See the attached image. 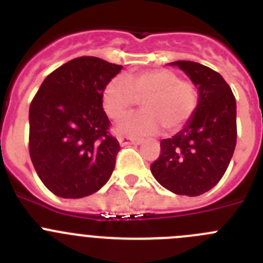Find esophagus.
Masks as SVG:
<instances>
[{"mask_svg":"<svg viewBox=\"0 0 263 263\" xmlns=\"http://www.w3.org/2000/svg\"><path fill=\"white\" fill-rule=\"evenodd\" d=\"M118 142H120L121 146L141 145V143H142V139H136V138H130V137L121 136V137H118Z\"/></svg>","mask_w":263,"mask_h":263,"instance_id":"1","label":"esophagus"}]
</instances>
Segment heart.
<instances>
[{
	"instance_id": "b5f03b06",
	"label": "heart",
	"mask_w": 263,
	"mask_h": 263,
	"mask_svg": "<svg viewBox=\"0 0 263 263\" xmlns=\"http://www.w3.org/2000/svg\"><path fill=\"white\" fill-rule=\"evenodd\" d=\"M103 106L113 120L124 117L142 100L143 110L129 116L117 125L118 133L133 137H148L180 130L191 120L197 108V89L190 81L180 80L168 69H150L127 75L115 76L103 89Z\"/></svg>"
}]
</instances>
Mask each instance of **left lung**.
<instances>
[{
	"label": "left lung",
	"mask_w": 263,
	"mask_h": 263,
	"mask_svg": "<svg viewBox=\"0 0 263 263\" xmlns=\"http://www.w3.org/2000/svg\"><path fill=\"white\" fill-rule=\"evenodd\" d=\"M184 72L199 92L194 116L173 138L160 141L150 166L160 185L176 195L199 196L215 187L233 157L237 139L236 99L218 72L200 63H170Z\"/></svg>",
	"instance_id": "obj_1"
}]
</instances>
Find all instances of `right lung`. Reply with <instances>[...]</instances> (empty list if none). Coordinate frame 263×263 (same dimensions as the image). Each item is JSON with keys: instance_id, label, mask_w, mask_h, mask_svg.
Returning <instances> with one entry per match:
<instances>
[{"instance_id": "right-lung-1", "label": "right lung", "mask_w": 263, "mask_h": 263, "mask_svg": "<svg viewBox=\"0 0 263 263\" xmlns=\"http://www.w3.org/2000/svg\"><path fill=\"white\" fill-rule=\"evenodd\" d=\"M121 69L100 58H76L51 72L32 99L30 157L43 184L57 196H88L110 178L121 147L108 132L101 96Z\"/></svg>"}]
</instances>
